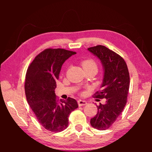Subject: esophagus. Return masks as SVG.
Returning a JSON list of instances; mask_svg holds the SVG:
<instances>
[{"label":"esophagus","mask_w":152,"mask_h":152,"mask_svg":"<svg viewBox=\"0 0 152 152\" xmlns=\"http://www.w3.org/2000/svg\"><path fill=\"white\" fill-rule=\"evenodd\" d=\"M78 103L80 107H82L86 105L87 104V102L85 101H82V100H79V101H78Z\"/></svg>","instance_id":"obj_1"}]
</instances>
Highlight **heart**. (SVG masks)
<instances>
[{"label":"heart","mask_w":152,"mask_h":152,"mask_svg":"<svg viewBox=\"0 0 152 152\" xmlns=\"http://www.w3.org/2000/svg\"><path fill=\"white\" fill-rule=\"evenodd\" d=\"M82 66L84 70L89 68H95L97 70V66L95 61L92 60H86L82 61Z\"/></svg>","instance_id":"heart-1"}]
</instances>
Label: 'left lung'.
<instances>
[{"label":"left lung","mask_w":152,"mask_h":152,"mask_svg":"<svg viewBox=\"0 0 152 152\" xmlns=\"http://www.w3.org/2000/svg\"><path fill=\"white\" fill-rule=\"evenodd\" d=\"M88 50L99 59L104 72L101 91L95 97L107 100L104 104L97 106L98 113L91 119V125L98 130H105L115 123L127 103L129 74L123 58L105 46L96 45Z\"/></svg>","instance_id":"obj_1"}]
</instances>
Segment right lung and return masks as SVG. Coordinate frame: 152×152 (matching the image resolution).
Here are the masks:
<instances>
[{
    "instance_id": "right-lung-1",
    "label": "right lung",
    "mask_w": 152,
    "mask_h": 152,
    "mask_svg": "<svg viewBox=\"0 0 152 152\" xmlns=\"http://www.w3.org/2000/svg\"><path fill=\"white\" fill-rule=\"evenodd\" d=\"M76 52L64 49H46L35 58L25 76L27 101L38 121L50 132H60L68 127V117L78 107L75 99L56 98L55 89L61 66Z\"/></svg>"
}]
</instances>
